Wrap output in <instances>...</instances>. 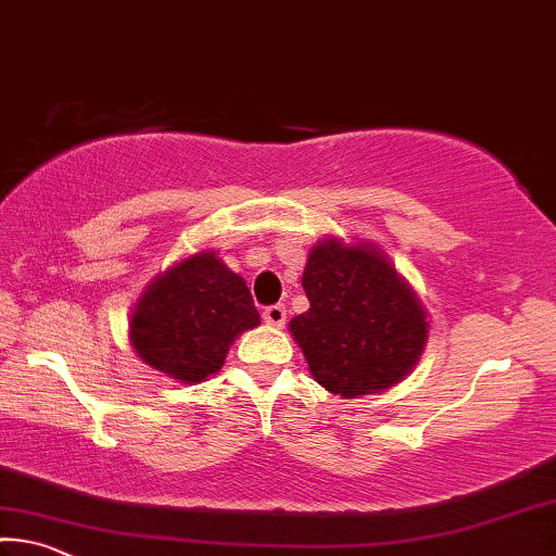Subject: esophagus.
Here are the masks:
<instances>
[{"label":"esophagus","instance_id":"1","mask_svg":"<svg viewBox=\"0 0 556 556\" xmlns=\"http://www.w3.org/2000/svg\"><path fill=\"white\" fill-rule=\"evenodd\" d=\"M262 316H264V321H267L269 326H285L287 309L281 304H271V306H267V309L262 312Z\"/></svg>","mask_w":556,"mask_h":556}]
</instances>
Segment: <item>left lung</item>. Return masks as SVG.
<instances>
[{"mask_svg": "<svg viewBox=\"0 0 556 556\" xmlns=\"http://www.w3.org/2000/svg\"><path fill=\"white\" fill-rule=\"evenodd\" d=\"M302 287L309 312L289 331L316 383L358 399L410 374L428 339L426 309L378 247L326 237L309 252Z\"/></svg>", "mask_w": 556, "mask_h": 556, "instance_id": "obj_1", "label": "left lung"}]
</instances>
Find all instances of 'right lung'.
<instances>
[{
	"instance_id": "right-lung-1",
	"label": "right lung",
	"mask_w": 556,
	"mask_h": 556,
	"mask_svg": "<svg viewBox=\"0 0 556 556\" xmlns=\"http://www.w3.org/2000/svg\"><path fill=\"white\" fill-rule=\"evenodd\" d=\"M260 326L244 279L215 252H198L157 275L130 316V343L155 371L180 383L217 374L242 331Z\"/></svg>"
}]
</instances>
